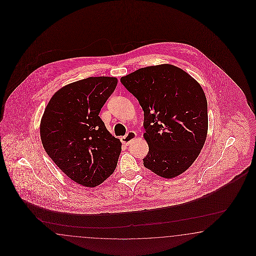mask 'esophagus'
<instances>
[{
    "label": "esophagus",
    "instance_id": "34e87169",
    "mask_svg": "<svg viewBox=\"0 0 256 256\" xmlns=\"http://www.w3.org/2000/svg\"><path fill=\"white\" fill-rule=\"evenodd\" d=\"M136 137H137L136 132H130L126 136L121 138V142L124 144V146H128L134 140L136 139Z\"/></svg>",
    "mask_w": 256,
    "mask_h": 256
}]
</instances>
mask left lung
Segmentation results:
<instances>
[{"label": "left lung", "mask_w": 256, "mask_h": 256, "mask_svg": "<svg viewBox=\"0 0 256 256\" xmlns=\"http://www.w3.org/2000/svg\"><path fill=\"white\" fill-rule=\"evenodd\" d=\"M120 82L144 110L149 146L144 167L164 178L188 170L208 135V101L201 86L169 64L140 68Z\"/></svg>", "instance_id": "left-lung-1"}]
</instances>
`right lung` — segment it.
Here are the masks:
<instances>
[{
    "mask_svg": "<svg viewBox=\"0 0 256 256\" xmlns=\"http://www.w3.org/2000/svg\"><path fill=\"white\" fill-rule=\"evenodd\" d=\"M116 86V78L90 77L64 86L48 101L41 119L46 154L82 186L100 185L116 168L122 144L98 116Z\"/></svg>",
    "mask_w": 256,
    "mask_h": 256,
    "instance_id": "add662e5",
    "label": "right lung"
}]
</instances>
